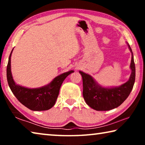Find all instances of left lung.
Masks as SVG:
<instances>
[{
    "label": "left lung",
    "instance_id": "1",
    "mask_svg": "<svg viewBox=\"0 0 145 145\" xmlns=\"http://www.w3.org/2000/svg\"><path fill=\"white\" fill-rule=\"evenodd\" d=\"M127 44L132 54V73L129 80L121 86L114 88H102L97 85L89 75L79 72L82 77L83 97L86 104L92 109L96 111L111 110L120 106L129 96L134 84L136 67L132 49L129 43Z\"/></svg>",
    "mask_w": 145,
    "mask_h": 145
}]
</instances>
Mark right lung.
I'll return each instance as SVG.
<instances>
[{"instance_id": "obj_1", "label": "right lung", "mask_w": 145, "mask_h": 145, "mask_svg": "<svg viewBox=\"0 0 145 145\" xmlns=\"http://www.w3.org/2000/svg\"><path fill=\"white\" fill-rule=\"evenodd\" d=\"M12 51L9 55L7 66V80L11 91L22 104L32 111H46L50 109L55 104L64 80L73 71H69L57 76L48 85L42 88L29 89L20 86L15 84L12 77L11 72Z\"/></svg>"}]
</instances>
